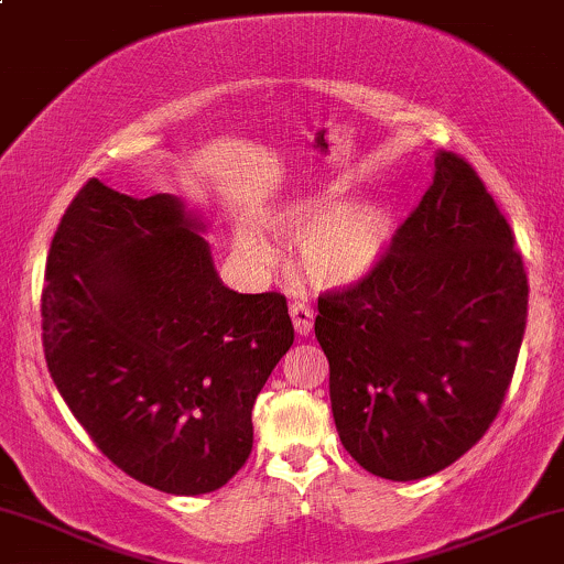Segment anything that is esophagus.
<instances>
[{
	"instance_id": "1",
	"label": "esophagus",
	"mask_w": 564,
	"mask_h": 564,
	"mask_svg": "<svg viewBox=\"0 0 564 564\" xmlns=\"http://www.w3.org/2000/svg\"><path fill=\"white\" fill-rule=\"evenodd\" d=\"M291 321H294V330L300 336H307L312 330V321H315V312H312L310 304L304 302H291Z\"/></svg>"
}]
</instances>
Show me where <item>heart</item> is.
Masks as SVG:
<instances>
[{
	"mask_svg": "<svg viewBox=\"0 0 564 564\" xmlns=\"http://www.w3.org/2000/svg\"><path fill=\"white\" fill-rule=\"evenodd\" d=\"M330 213V202H302L273 217V228L291 241L302 239V270L317 286H349L378 262L389 226L378 209L349 207ZM239 249L257 268H270L275 252L254 230H239Z\"/></svg>",
	"mask_w": 564,
	"mask_h": 564,
	"instance_id": "1",
	"label": "heart"
}]
</instances>
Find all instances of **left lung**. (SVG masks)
Wrapping results in <instances>:
<instances>
[{
  "instance_id": "8db88e82",
  "label": "left lung",
  "mask_w": 564,
  "mask_h": 564,
  "mask_svg": "<svg viewBox=\"0 0 564 564\" xmlns=\"http://www.w3.org/2000/svg\"><path fill=\"white\" fill-rule=\"evenodd\" d=\"M528 321L514 234L465 158L441 152L420 205L359 281L317 296L344 449L372 476L449 467L499 415Z\"/></svg>"
}]
</instances>
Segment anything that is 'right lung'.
<instances>
[{
  "mask_svg": "<svg viewBox=\"0 0 564 564\" xmlns=\"http://www.w3.org/2000/svg\"><path fill=\"white\" fill-rule=\"evenodd\" d=\"M171 194L91 178L46 257V368L97 449L158 491L226 486L252 454L257 393L294 344L286 296L223 286Z\"/></svg>",
  "mask_w": 564,
  "mask_h": 564,
  "instance_id": "add662e5",
  "label": "right lung"
}]
</instances>
